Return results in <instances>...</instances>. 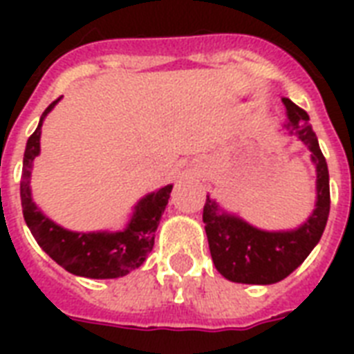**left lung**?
Segmentation results:
<instances>
[{"label":"left lung","instance_id":"left-lung-1","mask_svg":"<svg viewBox=\"0 0 354 354\" xmlns=\"http://www.w3.org/2000/svg\"><path fill=\"white\" fill-rule=\"evenodd\" d=\"M286 121L281 130L294 136L310 150L316 169V202L313 213L294 230L268 232L252 226L239 215L227 213L207 194L204 205V224L215 268L226 279L244 285H274L290 275L308 257L327 226L330 209L329 169L318 138L305 110L290 99H283Z\"/></svg>","mask_w":354,"mask_h":354}]
</instances>
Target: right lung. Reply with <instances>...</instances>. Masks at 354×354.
<instances>
[{
	"label": "right lung",
	"instance_id": "right-lung-1",
	"mask_svg": "<svg viewBox=\"0 0 354 354\" xmlns=\"http://www.w3.org/2000/svg\"><path fill=\"white\" fill-rule=\"evenodd\" d=\"M57 99L41 113L40 122L27 139L24 154V171L19 183V196L24 218L30 233L49 257L68 270L69 274L90 279H115L139 268L154 248V236L161 215L169 204L172 185L145 194L128 218L127 226L119 232H71L66 230L35 204L30 193L32 161L40 154L41 124L47 113L57 106Z\"/></svg>",
	"mask_w": 354,
	"mask_h": 354
}]
</instances>
